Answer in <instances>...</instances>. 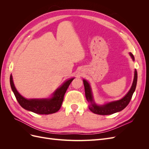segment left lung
Returning a JSON list of instances; mask_svg holds the SVG:
<instances>
[{
    "instance_id": "1",
    "label": "left lung",
    "mask_w": 149,
    "mask_h": 149,
    "mask_svg": "<svg viewBox=\"0 0 149 149\" xmlns=\"http://www.w3.org/2000/svg\"><path fill=\"white\" fill-rule=\"evenodd\" d=\"M130 57L132 58L133 61L135 60L134 56L131 53H129ZM83 83L85 90V96L86 97V100L89 102V109L93 113L100 115H110L112 114L116 113L119 111L123 110L124 108L128 105L130 100H131L133 94L136 90L137 81V70L134 71V80L131 88L129 89V91L125 95L121 98L120 100L111 101L107 103L104 104L103 105H98L94 101L91 87L90 84L88 83L87 80L83 79Z\"/></svg>"
}]
</instances>
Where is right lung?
Wrapping results in <instances>:
<instances>
[{"instance_id":"right-lung-1","label":"right lung","mask_w":149,"mask_h":149,"mask_svg":"<svg viewBox=\"0 0 149 149\" xmlns=\"http://www.w3.org/2000/svg\"><path fill=\"white\" fill-rule=\"evenodd\" d=\"M74 78H72L65 81L53 92L50 97L42 99H26L22 96L15 86L12 74L10 77V83L17 101L24 109L36 114H50L60 110L65 94Z\"/></svg>"}]
</instances>
